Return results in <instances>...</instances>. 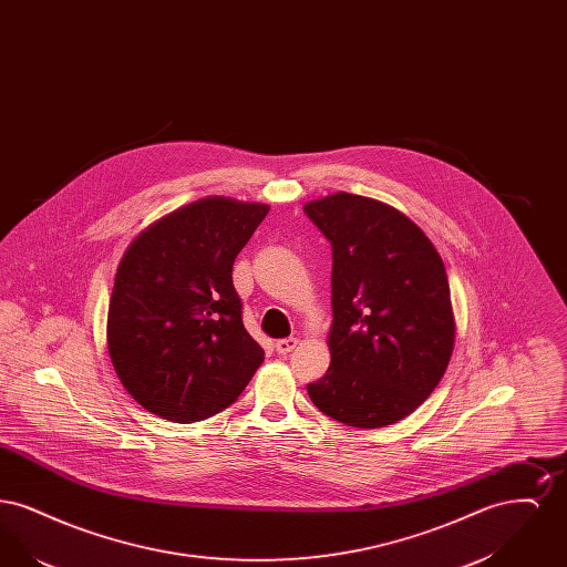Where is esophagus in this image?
<instances>
[{
  "mask_svg": "<svg viewBox=\"0 0 567 567\" xmlns=\"http://www.w3.org/2000/svg\"><path fill=\"white\" fill-rule=\"evenodd\" d=\"M297 342H299L297 338L278 340V342H276V352H278V354H289V352L296 351Z\"/></svg>",
  "mask_w": 567,
  "mask_h": 567,
  "instance_id": "obj_1",
  "label": "esophagus"
}]
</instances>
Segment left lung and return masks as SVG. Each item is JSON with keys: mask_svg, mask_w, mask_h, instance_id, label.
<instances>
[{"mask_svg": "<svg viewBox=\"0 0 567 567\" xmlns=\"http://www.w3.org/2000/svg\"><path fill=\"white\" fill-rule=\"evenodd\" d=\"M303 213L333 257L331 363L308 395L344 425H393L432 395L455 349L444 261L414 220L372 197L338 190Z\"/></svg>", "mask_w": 567, "mask_h": 567, "instance_id": "1", "label": "left lung"}]
</instances>
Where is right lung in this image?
Returning a JSON list of instances; mask_svg holds the SVG:
<instances>
[{
    "instance_id": "obj_1",
    "label": "right lung",
    "mask_w": 567,
    "mask_h": 567,
    "mask_svg": "<svg viewBox=\"0 0 567 567\" xmlns=\"http://www.w3.org/2000/svg\"><path fill=\"white\" fill-rule=\"evenodd\" d=\"M268 204L223 195L144 227L123 252L110 296L114 372L144 410L195 423L234 404L264 363L244 329L231 271Z\"/></svg>"
}]
</instances>
